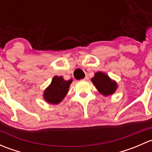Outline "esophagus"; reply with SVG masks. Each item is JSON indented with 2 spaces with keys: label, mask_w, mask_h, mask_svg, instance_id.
Returning <instances> with one entry per match:
<instances>
[{
  "label": "esophagus",
  "mask_w": 152,
  "mask_h": 152,
  "mask_svg": "<svg viewBox=\"0 0 152 152\" xmlns=\"http://www.w3.org/2000/svg\"><path fill=\"white\" fill-rule=\"evenodd\" d=\"M88 80H89V77H88V76H86L85 79H82V81H85V82H87V81H88Z\"/></svg>",
  "instance_id": "34e87169"
}]
</instances>
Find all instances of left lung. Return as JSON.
Here are the masks:
<instances>
[{"label": "left lung", "mask_w": 152, "mask_h": 152, "mask_svg": "<svg viewBox=\"0 0 152 152\" xmlns=\"http://www.w3.org/2000/svg\"><path fill=\"white\" fill-rule=\"evenodd\" d=\"M91 81L99 93L104 96L113 95L118 87L117 83L115 81L100 71L95 73L94 77L92 78Z\"/></svg>", "instance_id": "8db88e82"}]
</instances>
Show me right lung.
I'll list each match as a JSON object with an SVG mask.
<instances>
[{"mask_svg":"<svg viewBox=\"0 0 152 152\" xmlns=\"http://www.w3.org/2000/svg\"><path fill=\"white\" fill-rule=\"evenodd\" d=\"M72 82V79L65 81L62 76H55L50 85L44 91V99L48 103L52 104L60 103L67 95Z\"/></svg>","mask_w":152,"mask_h":152,"instance_id":"1","label":"right lung"}]
</instances>
